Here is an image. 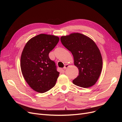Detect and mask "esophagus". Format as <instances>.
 Listing matches in <instances>:
<instances>
[{
  "label": "esophagus",
  "instance_id": "esophagus-1",
  "mask_svg": "<svg viewBox=\"0 0 122 122\" xmlns=\"http://www.w3.org/2000/svg\"><path fill=\"white\" fill-rule=\"evenodd\" d=\"M69 67V65H68V64H67V65H65V67H64V70L67 69V68L68 67Z\"/></svg>",
  "mask_w": 122,
  "mask_h": 122
}]
</instances>
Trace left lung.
Wrapping results in <instances>:
<instances>
[{
  "label": "left lung",
  "instance_id": "8db88e82",
  "mask_svg": "<svg viewBox=\"0 0 122 122\" xmlns=\"http://www.w3.org/2000/svg\"><path fill=\"white\" fill-rule=\"evenodd\" d=\"M62 45L71 51L74 63L79 70V75L73 80L76 86L87 88L96 83L101 73V54L93 40L80 33L62 36Z\"/></svg>",
  "mask_w": 122,
  "mask_h": 122
}]
</instances>
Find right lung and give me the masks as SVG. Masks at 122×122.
Segmentation results:
<instances>
[{
  "instance_id": "1",
  "label": "right lung",
  "mask_w": 122,
  "mask_h": 122,
  "mask_svg": "<svg viewBox=\"0 0 122 122\" xmlns=\"http://www.w3.org/2000/svg\"><path fill=\"white\" fill-rule=\"evenodd\" d=\"M57 36L40 34L26 44L21 56L20 67L25 80L32 90L43 93L56 84L60 73L49 53L57 45Z\"/></svg>"
}]
</instances>
